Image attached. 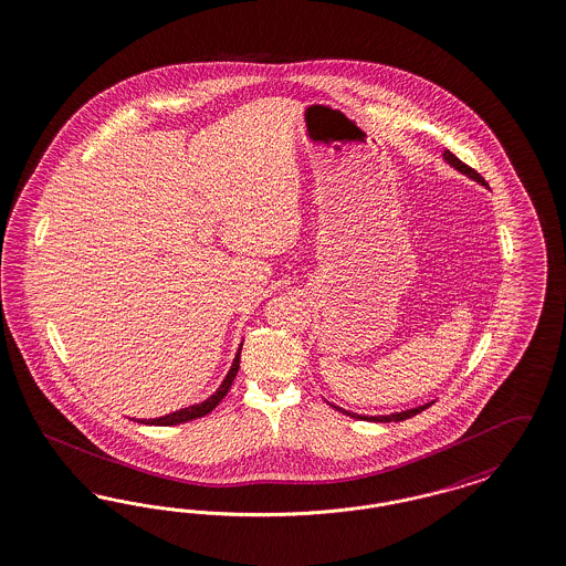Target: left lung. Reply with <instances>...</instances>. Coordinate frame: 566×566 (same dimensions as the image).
I'll return each mask as SVG.
<instances>
[{
	"label": "left lung",
	"mask_w": 566,
	"mask_h": 566,
	"mask_svg": "<svg viewBox=\"0 0 566 566\" xmlns=\"http://www.w3.org/2000/svg\"><path fill=\"white\" fill-rule=\"evenodd\" d=\"M443 160L452 167V169H457L459 172H463V175H468L469 179H473V181H478V184H482V186H486V181H484V177L480 175L478 171H473L471 167H468L465 163H461L452 151H448V149H443ZM433 403V401H431ZM431 403H422V406H418V408H410V410H401V412H394V415H382V417H361V415H355V412H348L345 408H338V406H334L336 410H340L343 415L346 417L359 418V420H371V422H399V420H406V418L417 417L418 412H422L424 408H429Z\"/></svg>",
	"instance_id": "left-lung-1"
}]
</instances>
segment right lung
Instances as JSON below:
<instances>
[{
	"instance_id": "add662e5",
	"label": "right lung",
	"mask_w": 566,
	"mask_h": 566,
	"mask_svg": "<svg viewBox=\"0 0 566 566\" xmlns=\"http://www.w3.org/2000/svg\"><path fill=\"white\" fill-rule=\"evenodd\" d=\"M241 348H243V343L239 345V350L234 355V361H232V366L228 369L226 378L221 380L218 391L211 395V397H207L205 401L195 403V406H188V408H181V410H175V412H169L165 417L133 418V420H137L142 424H154V427H171V424H181V422H188V420H195V418L207 417L220 403L221 399L226 397V394L230 391V385L237 378V371H239V366H241Z\"/></svg>"
}]
</instances>
